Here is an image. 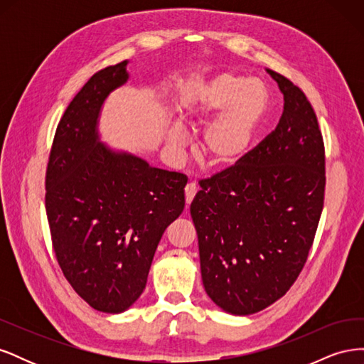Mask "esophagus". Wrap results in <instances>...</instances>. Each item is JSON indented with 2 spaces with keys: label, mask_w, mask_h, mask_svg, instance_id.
<instances>
[{
  "label": "esophagus",
  "mask_w": 364,
  "mask_h": 364,
  "mask_svg": "<svg viewBox=\"0 0 364 364\" xmlns=\"http://www.w3.org/2000/svg\"><path fill=\"white\" fill-rule=\"evenodd\" d=\"M196 193H197L196 182H188V183H186V186H185V202H186V206H190V203L194 199Z\"/></svg>",
  "instance_id": "34e87169"
}]
</instances>
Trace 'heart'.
<instances>
[{
    "label": "heart",
    "mask_w": 364,
    "mask_h": 364,
    "mask_svg": "<svg viewBox=\"0 0 364 364\" xmlns=\"http://www.w3.org/2000/svg\"><path fill=\"white\" fill-rule=\"evenodd\" d=\"M270 92L258 79L225 71L197 87L181 109V123L168 130L167 142L181 150L186 142L183 126L197 127L209 121L199 139L200 155L214 168H229L249 153L261 126L267 118Z\"/></svg>",
    "instance_id": "obj_1"
}]
</instances>
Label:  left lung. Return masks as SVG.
I'll list each match as a JSON object with an SVG mask.
<instances>
[{
	"instance_id": "1",
	"label": "left lung",
	"mask_w": 364,
	"mask_h": 364,
	"mask_svg": "<svg viewBox=\"0 0 364 364\" xmlns=\"http://www.w3.org/2000/svg\"><path fill=\"white\" fill-rule=\"evenodd\" d=\"M272 134L245 159L200 181L190 213L203 287L235 316L258 313L290 290L310 252L325 196V147L314 109L287 77Z\"/></svg>"
}]
</instances>
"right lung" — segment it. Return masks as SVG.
I'll return each mask as SVG.
<instances>
[{"instance_id": "right-lung-1", "label": "right lung", "mask_w": 364, "mask_h": 364, "mask_svg": "<svg viewBox=\"0 0 364 364\" xmlns=\"http://www.w3.org/2000/svg\"><path fill=\"white\" fill-rule=\"evenodd\" d=\"M127 60L95 73L59 121L46 174V209L63 277L94 310L121 313L144 291L161 237L185 208L186 176L150 167L98 136L107 95Z\"/></svg>"}]
</instances>
